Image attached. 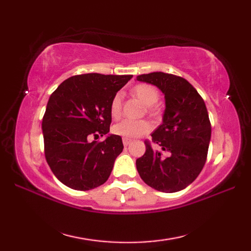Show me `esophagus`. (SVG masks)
I'll use <instances>...</instances> for the list:
<instances>
[{"label":"esophagus","mask_w":251,"mask_h":251,"mask_svg":"<svg viewBox=\"0 0 251 251\" xmlns=\"http://www.w3.org/2000/svg\"><path fill=\"white\" fill-rule=\"evenodd\" d=\"M131 142V139H128V138H123V145L127 147Z\"/></svg>","instance_id":"34e87169"}]
</instances>
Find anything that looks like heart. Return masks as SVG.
I'll return each instance as SVG.
<instances>
[{
	"label": "heart",
	"instance_id": "b5f03b06",
	"mask_svg": "<svg viewBox=\"0 0 251 251\" xmlns=\"http://www.w3.org/2000/svg\"><path fill=\"white\" fill-rule=\"evenodd\" d=\"M132 95L135 96L137 99H139L142 104L148 106V111L153 116L158 115V110L154 108L158 98L159 93L154 87L153 85L150 84H138L132 88L131 90ZM122 111V95L121 93H117L114 95V97L112 98L110 103V113L113 117H119L121 115ZM151 126L147 121H131V120H124L120 123H117L113 126V132L115 135L122 136L124 138H128V139H132V138L139 137L141 135H145L147 132L150 131Z\"/></svg>",
	"mask_w": 251,
	"mask_h": 251
}]
</instances>
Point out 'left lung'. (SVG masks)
Returning <instances> with one entry per match:
<instances>
[{"mask_svg": "<svg viewBox=\"0 0 251 251\" xmlns=\"http://www.w3.org/2000/svg\"><path fill=\"white\" fill-rule=\"evenodd\" d=\"M165 96L163 123L152 132V142L167 152L153 150L146 141V153L136 161L145 182L157 191L175 193L197 178L206 163L211 125L204 100L197 90L174 74L152 72L137 76Z\"/></svg>", "mask_w": 251, "mask_h": 251, "instance_id": "8db88e82", "label": "left lung"}]
</instances>
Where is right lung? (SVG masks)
Segmentation results:
<instances>
[{"instance_id": "right-lung-1", "label": "right lung", "mask_w": 251, "mask_h": 251, "mask_svg": "<svg viewBox=\"0 0 251 251\" xmlns=\"http://www.w3.org/2000/svg\"><path fill=\"white\" fill-rule=\"evenodd\" d=\"M132 75L88 73L63 81L50 95L42 122L47 164L56 178L73 190L88 191L110 177L124 146L109 135L114 95ZM107 135L102 143L92 135Z\"/></svg>"}]
</instances>
